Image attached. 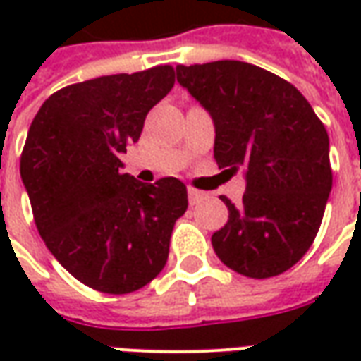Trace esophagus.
<instances>
[{"instance_id": "1", "label": "esophagus", "mask_w": 361, "mask_h": 361, "mask_svg": "<svg viewBox=\"0 0 361 361\" xmlns=\"http://www.w3.org/2000/svg\"><path fill=\"white\" fill-rule=\"evenodd\" d=\"M188 197H189V203L197 204V203H201V201H203L204 193H203V191H199V189L189 188L188 189Z\"/></svg>"}]
</instances>
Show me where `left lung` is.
<instances>
[{"label":"left lung","instance_id":"8db88e82","mask_svg":"<svg viewBox=\"0 0 361 361\" xmlns=\"http://www.w3.org/2000/svg\"><path fill=\"white\" fill-rule=\"evenodd\" d=\"M178 82L211 114L214 160L245 173L242 203L211 238L232 271L271 279L310 250L333 188L329 135L294 85L245 61L176 67Z\"/></svg>","mask_w":361,"mask_h":361}]
</instances>
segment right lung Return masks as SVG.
Here are the masks:
<instances>
[{
  "mask_svg": "<svg viewBox=\"0 0 361 361\" xmlns=\"http://www.w3.org/2000/svg\"><path fill=\"white\" fill-rule=\"evenodd\" d=\"M173 67L69 85L42 104L20 154V178L46 247L75 279L129 294L168 261L173 224L188 211L178 178L142 183L119 160L170 90Z\"/></svg>",
  "mask_w": 361,
  "mask_h": 361,
  "instance_id": "right-lung-1",
  "label": "right lung"
}]
</instances>
